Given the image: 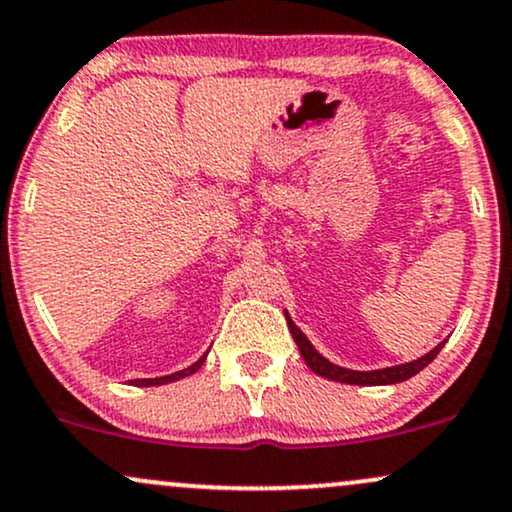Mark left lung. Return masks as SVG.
<instances>
[{"label": "left lung", "mask_w": 512, "mask_h": 512, "mask_svg": "<svg viewBox=\"0 0 512 512\" xmlns=\"http://www.w3.org/2000/svg\"><path fill=\"white\" fill-rule=\"evenodd\" d=\"M285 316H287V326H290L292 338H294V342H297V347H299V352H302L306 366H309L314 374L328 378V381L350 383V386H393V383L407 381V378L419 374L424 366H429L431 362H434L436 354L441 352L443 345H446V340H443L441 345H436L434 350L426 352L424 357L412 359V362H405V364L386 366V369H374V371H354V369H345V366L333 364L330 359L323 357V354L318 352L314 345H311V340L306 338L302 330L294 326V321L287 311H285Z\"/></svg>", "instance_id": "left-lung-1"}]
</instances>
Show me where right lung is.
Returning a JSON list of instances; mask_svg holds the SVG:
<instances>
[{
	"label": "right lung",
	"mask_w": 512,
	"mask_h": 512,
	"mask_svg": "<svg viewBox=\"0 0 512 512\" xmlns=\"http://www.w3.org/2000/svg\"><path fill=\"white\" fill-rule=\"evenodd\" d=\"M210 352V350H208ZM208 352L203 354L201 359H198V362H194L191 366H186V369H182V371H174V374H167V376H158V378H136V381H131V386H165V383H172V381H179V378H186V376H191V374H196L198 369H201L203 366V362H206V357H208Z\"/></svg>",
	"instance_id": "add662e5"
}]
</instances>
